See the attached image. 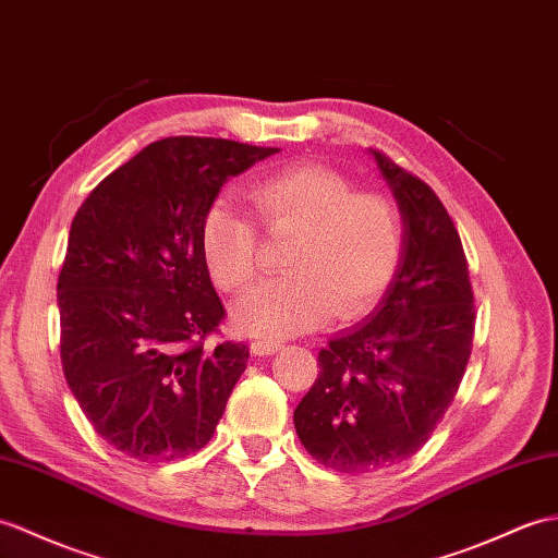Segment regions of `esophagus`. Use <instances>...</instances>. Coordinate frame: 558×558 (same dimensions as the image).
Listing matches in <instances>:
<instances>
[{
    "label": "esophagus",
    "mask_w": 558,
    "mask_h": 558,
    "mask_svg": "<svg viewBox=\"0 0 558 558\" xmlns=\"http://www.w3.org/2000/svg\"><path fill=\"white\" fill-rule=\"evenodd\" d=\"M280 349V342H274V340H254L252 342V352L256 356H268V354H276Z\"/></svg>",
    "instance_id": "obj_1"
}]
</instances>
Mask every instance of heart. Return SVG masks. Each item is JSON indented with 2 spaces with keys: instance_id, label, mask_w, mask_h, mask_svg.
I'll use <instances>...</instances> for the list:
<instances>
[{
  "instance_id": "obj_1",
  "label": "heart",
  "mask_w": 558,
  "mask_h": 558,
  "mask_svg": "<svg viewBox=\"0 0 558 558\" xmlns=\"http://www.w3.org/2000/svg\"><path fill=\"white\" fill-rule=\"evenodd\" d=\"M268 235L290 238L282 280L266 282L232 308V323L256 338H288L323 326L335 311L364 314L390 282L404 254L397 204L328 166L302 163L264 178L250 190ZM202 250L220 290L240 294L258 276L252 220L228 202L214 204L202 223Z\"/></svg>"
}]
</instances>
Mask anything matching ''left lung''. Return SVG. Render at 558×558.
Returning <instances> with one entry per match:
<instances>
[{
	"mask_svg": "<svg viewBox=\"0 0 558 558\" xmlns=\"http://www.w3.org/2000/svg\"><path fill=\"white\" fill-rule=\"evenodd\" d=\"M404 223V254L373 314L332 335L294 409L314 459L359 475L411 459L449 409L473 347V290L461 238L437 194L368 149Z\"/></svg>",
	"mask_w": 558,
	"mask_h": 558,
	"instance_id": "left-lung-1",
	"label": "left lung"
}]
</instances>
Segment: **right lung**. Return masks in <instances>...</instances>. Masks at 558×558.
<instances>
[{
  "mask_svg": "<svg viewBox=\"0 0 558 558\" xmlns=\"http://www.w3.org/2000/svg\"><path fill=\"white\" fill-rule=\"evenodd\" d=\"M278 147L166 137L116 168L77 209L57 296L61 366L104 442L175 461L214 437L247 368L240 342L204 347L226 308L202 250L220 187Z\"/></svg>",
  "mask_w": 558,
  "mask_h": 558,
  "instance_id": "right-lung-1",
  "label": "right lung"
}]
</instances>
